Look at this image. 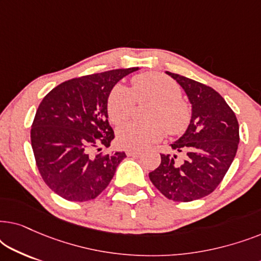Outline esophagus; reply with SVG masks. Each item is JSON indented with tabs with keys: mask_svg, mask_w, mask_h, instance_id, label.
Wrapping results in <instances>:
<instances>
[{
	"mask_svg": "<svg viewBox=\"0 0 261 261\" xmlns=\"http://www.w3.org/2000/svg\"><path fill=\"white\" fill-rule=\"evenodd\" d=\"M126 154L128 156H138L141 154V151H139V149H132V148H128L126 151Z\"/></svg>",
	"mask_w": 261,
	"mask_h": 261,
	"instance_id": "obj_1",
	"label": "esophagus"
}]
</instances>
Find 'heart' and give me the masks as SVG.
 Returning a JSON list of instances; mask_svg holds the SVG:
<instances>
[{
  "label": "heart",
  "mask_w": 261,
  "mask_h": 261,
  "mask_svg": "<svg viewBox=\"0 0 261 261\" xmlns=\"http://www.w3.org/2000/svg\"><path fill=\"white\" fill-rule=\"evenodd\" d=\"M135 101H151L147 113L149 122H128L119 128L120 145L141 149L160 140L165 134H180L191 121V109L181 99V89L173 80L159 72L137 74L132 80V90L117 84L109 92L107 112L114 124L124 122L133 112Z\"/></svg>",
  "instance_id": "obj_1"
}]
</instances>
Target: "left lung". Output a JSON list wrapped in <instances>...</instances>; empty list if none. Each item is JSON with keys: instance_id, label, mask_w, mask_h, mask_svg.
Instances as JSON below:
<instances>
[{"instance_id": "left-lung-1", "label": "left lung", "mask_w": 261, "mask_h": 261, "mask_svg": "<svg viewBox=\"0 0 261 261\" xmlns=\"http://www.w3.org/2000/svg\"><path fill=\"white\" fill-rule=\"evenodd\" d=\"M184 89L192 107L185 133L171 144L177 155L160 154L162 163L149 172L153 185L169 199L191 202L205 197L219 187L235 158L239 123L219 92L208 85L166 71Z\"/></svg>"}]
</instances>
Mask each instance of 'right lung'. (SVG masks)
I'll use <instances>...</instances> for the list:
<instances>
[{"label":"right lung","instance_id":"1","mask_svg":"<svg viewBox=\"0 0 261 261\" xmlns=\"http://www.w3.org/2000/svg\"><path fill=\"white\" fill-rule=\"evenodd\" d=\"M139 70H110L73 78L42 98L31 129L32 148L42 179L72 202L97 197L108 187L124 152L103 154L114 138L107 101L115 84Z\"/></svg>","mask_w":261,"mask_h":261}]
</instances>
